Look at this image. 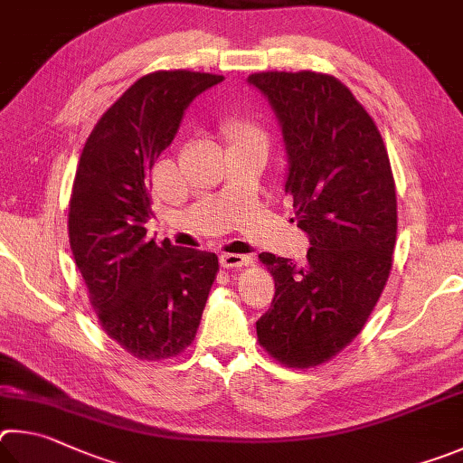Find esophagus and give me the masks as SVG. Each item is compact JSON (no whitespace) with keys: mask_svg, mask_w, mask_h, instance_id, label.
<instances>
[{"mask_svg":"<svg viewBox=\"0 0 463 463\" xmlns=\"http://www.w3.org/2000/svg\"><path fill=\"white\" fill-rule=\"evenodd\" d=\"M252 258L244 256V254H230V252H223L219 256V262H222L223 269H240V266H246L250 264Z\"/></svg>","mask_w":463,"mask_h":463,"instance_id":"34e87169","label":"esophagus"}]
</instances>
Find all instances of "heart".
I'll return each mask as SVG.
<instances>
[{
  "instance_id": "1",
  "label": "heart",
  "mask_w": 463,
  "mask_h": 463,
  "mask_svg": "<svg viewBox=\"0 0 463 463\" xmlns=\"http://www.w3.org/2000/svg\"><path fill=\"white\" fill-rule=\"evenodd\" d=\"M233 129H236V136H248V134H254L252 128L248 126H233Z\"/></svg>"
}]
</instances>
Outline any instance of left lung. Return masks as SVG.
I'll return each mask as SVG.
<instances>
[{"label": "left lung", "instance_id": "8db88e82", "mask_svg": "<svg viewBox=\"0 0 463 463\" xmlns=\"http://www.w3.org/2000/svg\"><path fill=\"white\" fill-rule=\"evenodd\" d=\"M287 150L285 193L311 241L307 262L260 254L274 279L258 342L288 368H311L360 334L383 295L396 241L394 178L374 119L321 72H254Z\"/></svg>", "mask_w": 463, "mask_h": 463}]
</instances>
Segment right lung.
Segmentation results:
<instances>
[{
    "mask_svg": "<svg viewBox=\"0 0 463 463\" xmlns=\"http://www.w3.org/2000/svg\"><path fill=\"white\" fill-rule=\"evenodd\" d=\"M222 75L150 72L97 121L80 152L69 203V240L89 301L113 342L137 360L189 347L219 270L213 252L146 236L150 170L183 113Z\"/></svg>",
    "mask_w": 463,
    "mask_h": 463,
    "instance_id": "right-lung-1",
    "label": "right lung"
}]
</instances>
